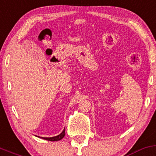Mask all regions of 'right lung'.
I'll use <instances>...</instances> for the list:
<instances>
[{"mask_svg":"<svg viewBox=\"0 0 156 156\" xmlns=\"http://www.w3.org/2000/svg\"><path fill=\"white\" fill-rule=\"evenodd\" d=\"M65 134V129L63 130L61 134H59L58 135H57V136L52 137V138H41L44 139V140H50V141H57V140H61L62 138H64Z\"/></svg>","mask_w":156,"mask_h":156,"instance_id":"add662e5","label":"right lung"}]
</instances>
